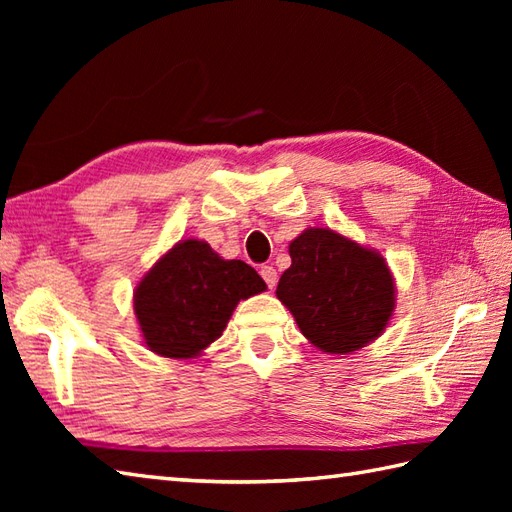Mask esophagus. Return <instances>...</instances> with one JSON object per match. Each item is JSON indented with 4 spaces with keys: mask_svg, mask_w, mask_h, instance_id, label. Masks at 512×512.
Segmentation results:
<instances>
[{
    "mask_svg": "<svg viewBox=\"0 0 512 512\" xmlns=\"http://www.w3.org/2000/svg\"><path fill=\"white\" fill-rule=\"evenodd\" d=\"M259 275L264 277V281H266L270 290L277 286V270L273 266H262V268H259Z\"/></svg>",
    "mask_w": 512,
    "mask_h": 512,
    "instance_id": "1",
    "label": "esophagus"
}]
</instances>
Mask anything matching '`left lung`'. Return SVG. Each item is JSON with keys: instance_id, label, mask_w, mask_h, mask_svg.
Returning a JSON list of instances; mask_svg holds the SVG:
<instances>
[{"instance_id": "obj_1", "label": "left lung", "mask_w": 512, "mask_h": 512, "mask_svg": "<svg viewBox=\"0 0 512 512\" xmlns=\"http://www.w3.org/2000/svg\"><path fill=\"white\" fill-rule=\"evenodd\" d=\"M288 253L292 264L279 279L277 299L314 347L350 354L385 332L396 284L383 255L332 228H306Z\"/></svg>"}]
</instances>
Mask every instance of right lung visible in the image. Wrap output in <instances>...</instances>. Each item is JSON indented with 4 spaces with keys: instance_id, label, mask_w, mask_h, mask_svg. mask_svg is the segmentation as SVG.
I'll use <instances>...</instances> for the list:
<instances>
[{
    "instance_id": "1",
    "label": "right lung",
    "mask_w": 512,
    "mask_h": 512,
    "mask_svg": "<svg viewBox=\"0 0 512 512\" xmlns=\"http://www.w3.org/2000/svg\"><path fill=\"white\" fill-rule=\"evenodd\" d=\"M266 290L242 259H222L202 239H182L134 290V312L151 352L195 358L220 339L235 306Z\"/></svg>"
}]
</instances>
